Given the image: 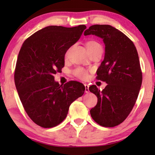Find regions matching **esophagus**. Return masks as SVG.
Returning <instances> with one entry per match:
<instances>
[{"label": "esophagus", "instance_id": "esophagus-1", "mask_svg": "<svg viewBox=\"0 0 155 155\" xmlns=\"http://www.w3.org/2000/svg\"><path fill=\"white\" fill-rule=\"evenodd\" d=\"M84 87H85V90H84V92L86 93H89L90 92V90H89V86L88 84H84Z\"/></svg>", "mask_w": 155, "mask_h": 155}]
</instances>
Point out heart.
I'll list each match as a JSON object with an SVG mask.
<instances>
[{
  "instance_id": "b5f03b06",
  "label": "heart",
  "mask_w": 155,
  "mask_h": 155,
  "mask_svg": "<svg viewBox=\"0 0 155 155\" xmlns=\"http://www.w3.org/2000/svg\"><path fill=\"white\" fill-rule=\"evenodd\" d=\"M97 45H99V44L97 43V42L94 41H89L86 43V48L87 49L89 50ZM67 56H68V53H66V54H65V57ZM73 74L76 76V77L80 78V79L81 80H85L88 78L87 71L86 70H84V68H80V67L77 68L75 70H74Z\"/></svg>"
}]
</instances>
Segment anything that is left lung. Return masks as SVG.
Segmentation results:
<instances>
[{
	"label": "left lung",
	"mask_w": 155,
	"mask_h": 155,
	"mask_svg": "<svg viewBox=\"0 0 155 155\" xmlns=\"http://www.w3.org/2000/svg\"><path fill=\"white\" fill-rule=\"evenodd\" d=\"M84 36L95 35L105 44L104 61L97 79L106 82L102 91L92 85L97 104L90 110L93 120L104 127L118 126L128 117L138 96L143 80L138 54L133 42L124 33L108 25H94Z\"/></svg>",
	"instance_id": "left-lung-1"
}]
</instances>
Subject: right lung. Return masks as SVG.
<instances>
[{
    "mask_svg": "<svg viewBox=\"0 0 155 155\" xmlns=\"http://www.w3.org/2000/svg\"><path fill=\"white\" fill-rule=\"evenodd\" d=\"M87 28L48 26L25 40L19 52L15 84L29 117L43 128L60 124L70 105L83 95L85 87L77 81L60 85L54 75L65 65V54Z\"/></svg>",
    "mask_w": 155,
    "mask_h": 155,
    "instance_id": "add662e5",
    "label": "right lung"
}]
</instances>
